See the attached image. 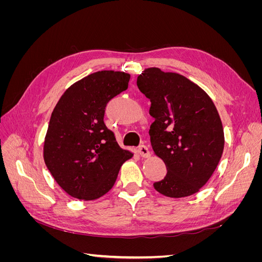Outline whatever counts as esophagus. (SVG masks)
<instances>
[{"mask_svg":"<svg viewBox=\"0 0 262 262\" xmlns=\"http://www.w3.org/2000/svg\"><path fill=\"white\" fill-rule=\"evenodd\" d=\"M139 154H140L142 157H145V158H147V157L150 156L149 149H148V147L145 146V145H141V146L139 147Z\"/></svg>","mask_w":262,"mask_h":262,"instance_id":"1","label":"esophagus"}]
</instances>
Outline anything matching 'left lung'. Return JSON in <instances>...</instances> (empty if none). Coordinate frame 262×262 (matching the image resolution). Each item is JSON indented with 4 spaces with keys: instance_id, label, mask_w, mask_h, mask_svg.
<instances>
[{
    "instance_id": "8db88e82",
    "label": "left lung",
    "mask_w": 262,
    "mask_h": 262,
    "mask_svg": "<svg viewBox=\"0 0 262 262\" xmlns=\"http://www.w3.org/2000/svg\"><path fill=\"white\" fill-rule=\"evenodd\" d=\"M139 90L150 100L149 136L154 153L164 161L167 175L154 182L160 193L184 198L207 184L224 149V131L217 109L200 86L184 75L145 69Z\"/></svg>"
}]
</instances>
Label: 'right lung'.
Instances as JSON below:
<instances>
[{
    "label": "right lung",
    "mask_w": 262,
    "mask_h": 262,
    "mask_svg": "<svg viewBox=\"0 0 262 262\" xmlns=\"http://www.w3.org/2000/svg\"><path fill=\"white\" fill-rule=\"evenodd\" d=\"M130 74L98 71L75 82L51 114L43 160L71 196L91 201L106 194L133 153L121 148L105 122L107 102L128 89Z\"/></svg>",
    "instance_id": "right-lung-1"
}]
</instances>
